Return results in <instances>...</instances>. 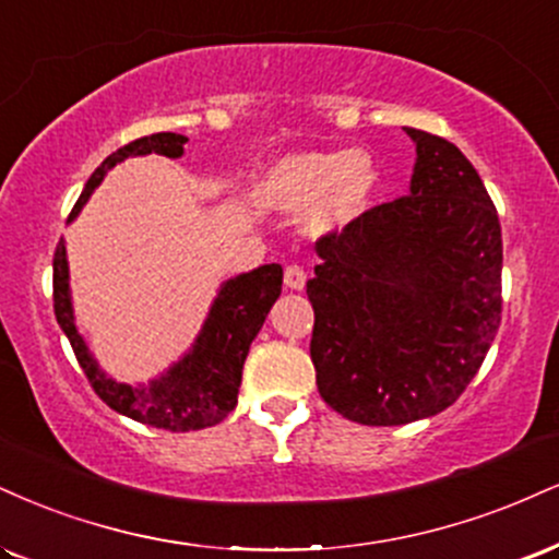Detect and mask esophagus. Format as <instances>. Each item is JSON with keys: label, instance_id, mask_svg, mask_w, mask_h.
<instances>
[{"label": "esophagus", "instance_id": "1", "mask_svg": "<svg viewBox=\"0 0 559 559\" xmlns=\"http://www.w3.org/2000/svg\"><path fill=\"white\" fill-rule=\"evenodd\" d=\"M284 284H286L288 288H292V292H301V288H305V284H307L305 267L288 265L286 273H284Z\"/></svg>", "mask_w": 559, "mask_h": 559}]
</instances>
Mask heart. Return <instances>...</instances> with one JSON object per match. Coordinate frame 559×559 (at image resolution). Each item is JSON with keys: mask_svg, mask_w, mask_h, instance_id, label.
Segmentation results:
<instances>
[{"mask_svg": "<svg viewBox=\"0 0 559 559\" xmlns=\"http://www.w3.org/2000/svg\"><path fill=\"white\" fill-rule=\"evenodd\" d=\"M378 166L359 151H307L281 158L254 185V198L273 211H301L314 234L354 224L378 190Z\"/></svg>", "mask_w": 559, "mask_h": 559, "instance_id": "heart-1", "label": "heart"}]
</instances>
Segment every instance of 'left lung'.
I'll list each match as a JSON object with an SVG mask.
<instances>
[{
    "label": "left lung",
    "instance_id": "1",
    "mask_svg": "<svg viewBox=\"0 0 559 559\" xmlns=\"http://www.w3.org/2000/svg\"><path fill=\"white\" fill-rule=\"evenodd\" d=\"M406 134L416 143L412 190L320 237L307 281L322 401L367 427L453 406L502 312V231L487 187L445 138Z\"/></svg>",
    "mask_w": 559,
    "mask_h": 559
}]
</instances>
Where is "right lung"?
<instances>
[{"label": "right lung", "instance_id": "1", "mask_svg": "<svg viewBox=\"0 0 559 559\" xmlns=\"http://www.w3.org/2000/svg\"><path fill=\"white\" fill-rule=\"evenodd\" d=\"M185 134L156 132L119 147L91 174L67 221L75 218L80 207L91 198V192L106 177V171L122 164L124 158L147 156V153L179 158L185 153ZM281 284H284V267L278 262L228 278L221 286L203 331H200L190 352L158 380H151L147 385H127V382L109 378L93 359V354L87 352L83 335L78 333L75 314H72L64 239L59 241L57 252H53V314H57L59 328L70 338L72 352H75L91 388L117 414L130 416L140 425L169 429V432L213 427L234 412L241 385V367H245L250 344L260 333L273 301L281 297Z\"/></svg>", "mask_w": 559, "mask_h": 559}]
</instances>
